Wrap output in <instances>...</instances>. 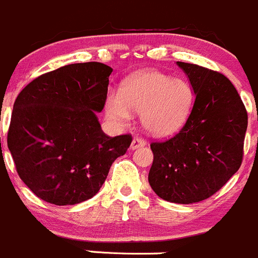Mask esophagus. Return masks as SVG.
Wrapping results in <instances>:
<instances>
[{
    "label": "esophagus",
    "instance_id": "34e87169",
    "mask_svg": "<svg viewBox=\"0 0 258 258\" xmlns=\"http://www.w3.org/2000/svg\"><path fill=\"white\" fill-rule=\"evenodd\" d=\"M145 144H147V143H145V140L143 139V138L135 137L134 139H133V142H132V145H130V148H132V149L134 150V149H138V148H142V147H144Z\"/></svg>",
    "mask_w": 258,
    "mask_h": 258
}]
</instances>
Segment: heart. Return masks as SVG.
I'll return each instance as SVG.
<instances>
[{
  "label": "heart",
  "instance_id": "heart-1",
  "mask_svg": "<svg viewBox=\"0 0 258 258\" xmlns=\"http://www.w3.org/2000/svg\"><path fill=\"white\" fill-rule=\"evenodd\" d=\"M193 103L195 93L188 81L157 70H143L124 81L120 94L108 96L105 111L116 123L130 120L132 110L142 113L143 126L152 134L164 137L184 125Z\"/></svg>",
  "mask_w": 258,
  "mask_h": 258
}]
</instances>
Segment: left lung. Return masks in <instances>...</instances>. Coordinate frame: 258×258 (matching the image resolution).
<instances>
[{
	"instance_id": "left-lung-1",
	"label": "left lung",
	"mask_w": 258,
	"mask_h": 258,
	"mask_svg": "<svg viewBox=\"0 0 258 258\" xmlns=\"http://www.w3.org/2000/svg\"><path fill=\"white\" fill-rule=\"evenodd\" d=\"M177 65L189 79L195 104L178 134L150 144L148 180L162 200L190 205L215 195L239 169L248 118L226 76L195 63Z\"/></svg>"
}]
</instances>
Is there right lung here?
<instances>
[{
	"label": "right lung",
	"instance_id": "obj_1",
	"mask_svg": "<svg viewBox=\"0 0 258 258\" xmlns=\"http://www.w3.org/2000/svg\"><path fill=\"white\" fill-rule=\"evenodd\" d=\"M110 66L70 63L39 76L17 96L7 145L22 182L45 202L78 205L99 192L132 135L110 138L104 108Z\"/></svg>",
	"mask_w": 258,
	"mask_h": 258
}]
</instances>
